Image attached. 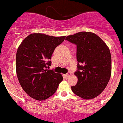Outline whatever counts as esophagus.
Wrapping results in <instances>:
<instances>
[{
    "label": "esophagus",
    "instance_id": "esophagus-1",
    "mask_svg": "<svg viewBox=\"0 0 123 123\" xmlns=\"http://www.w3.org/2000/svg\"><path fill=\"white\" fill-rule=\"evenodd\" d=\"M71 75V73L70 72H68L66 74H65V77H66V78H68L70 75Z\"/></svg>",
    "mask_w": 123,
    "mask_h": 123
}]
</instances>
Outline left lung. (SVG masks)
I'll return each instance as SVG.
<instances>
[{
	"mask_svg": "<svg viewBox=\"0 0 123 123\" xmlns=\"http://www.w3.org/2000/svg\"><path fill=\"white\" fill-rule=\"evenodd\" d=\"M77 46L78 78L74 93L84 99H92L106 88L111 75L112 58L106 43L95 34L80 32L66 37Z\"/></svg>",
	"mask_w": 123,
	"mask_h": 123,
	"instance_id": "8db88e82",
	"label": "left lung"
}]
</instances>
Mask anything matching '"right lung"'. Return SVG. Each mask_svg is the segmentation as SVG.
Returning <instances> with one entry per match:
<instances>
[{"instance_id": "obj_1", "label": "right lung", "mask_w": 123, "mask_h": 123, "mask_svg": "<svg viewBox=\"0 0 123 123\" xmlns=\"http://www.w3.org/2000/svg\"><path fill=\"white\" fill-rule=\"evenodd\" d=\"M65 36L53 37L34 33L26 37L16 54V72L21 86L30 97L45 100L56 92L63 78L48 69L51 57Z\"/></svg>"}]
</instances>
